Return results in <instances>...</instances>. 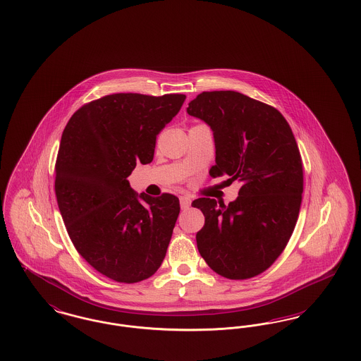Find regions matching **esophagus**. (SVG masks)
<instances>
[{"label": "esophagus", "mask_w": 361, "mask_h": 361, "mask_svg": "<svg viewBox=\"0 0 361 361\" xmlns=\"http://www.w3.org/2000/svg\"><path fill=\"white\" fill-rule=\"evenodd\" d=\"M180 206L181 209H187L190 206V199L188 196H180Z\"/></svg>", "instance_id": "1"}]
</instances>
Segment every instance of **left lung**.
<instances>
[{
  "label": "left lung",
  "instance_id": "8db88e82",
  "mask_svg": "<svg viewBox=\"0 0 361 361\" xmlns=\"http://www.w3.org/2000/svg\"><path fill=\"white\" fill-rule=\"evenodd\" d=\"M187 112L214 133L209 174L240 183L228 206L209 197L192 203L206 218L199 253L218 275L255 277L281 255L300 209L303 165L291 127L274 106L234 90L203 92Z\"/></svg>",
  "mask_w": 361,
  "mask_h": 361
}]
</instances>
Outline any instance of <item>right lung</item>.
<instances>
[{
	"instance_id": "add662e5",
	"label": "right lung",
	"mask_w": 361,
	"mask_h": 361,
	"mask_svg": "<svg viewBox=\"0 0 361 361\" xmlns=\"http://www.w3.org/2000/svg\"><path fill=\"white\" fill-rule=\"evenodd\" d=\"M185 94L104 96L66 124L55 164V195L77 252L97 272L137 283L161 267L180 214L178 197L137 195L127 177L150 164L155 139Z\"/></svg>"
}]
</instances>
